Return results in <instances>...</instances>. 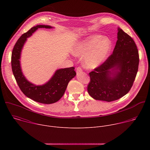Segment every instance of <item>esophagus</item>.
Instances as JSON below:
<instances>
[{
	"mask_svg": "<svg viewBox=\"0 0 150 150\" xmlns=\"http://www.w3.org/2000/svg\"><path fill=\"white\" fill-rule=\"evenodd\" d=\"M82 68H81V67H78L77 68H76V74H79V73H81V72H82Z\"/></svg>",
	"mask_w": 150,
	"mask_h": 150,
	"instance_id": "1",
	"label": "esophagus"
}]
</instances>
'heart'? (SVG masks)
Instances as JSON below:
<instances>
[{
  "label": "heart",
  "instance_id": "1",
  "mask_svg": "<svg viewBox=\"0 0 150 150\" xmlns=\"http://www.w3.org/2000/svg\"><path fill=\"white\" fill-rule=\"evenodd\" d=\"M111 44L107 38L101 35H94L82 41L75 46L73 54L76 56H83V64L88 69H94L98 67L105 60L110 51Z\"/></svg>",
  "mask_w": 150,
  "mask_h": 150
}]
</instances>
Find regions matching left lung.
<instances>
[{
  "label": "left lung",
  "mask_w": 150,
  "mask_h": 150,
  "mask_svg": "<svg viewBox=\"0 0 150 150\" xmlns=\"http://www.w3.org/2000/svg\"><path fill=\"white\" fill-rule=\"evenodd\" d=\"M139 62L138 50L134 40L118 28L117 40L113 53L89 73L88 94L95 100L108 102L120 98L132 87Z\"/></svg>",
  "instance_id": "1"
}]
</instances>
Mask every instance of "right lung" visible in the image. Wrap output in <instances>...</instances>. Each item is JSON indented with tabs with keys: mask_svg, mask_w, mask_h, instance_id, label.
Segmentation results:
<instances>
[{
	"mask_svg": "<svg viewBox=\"0 0 150 150\" xmlns=\"http://www.w3.org/2000/svg\"><path fill=\"white\" fill-rule=\"evenodd\" d=\"M52 28L49 25H38L23 34L17 40L12 52V72L20 90L27 97L38 103L52 104L59 101L63 96L69 82L75 76L74 67L60 69L56 71L50 80L43 85L37 86L25 78L20 66V56L22 48L29 37L38 28Z\"/></svg>",
	"mask_w": 150,
	"mask_h": 150,
	"instance_id": "add662e5",
	"label": "right lung"
}]
</instances>
